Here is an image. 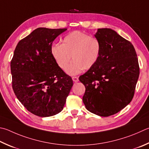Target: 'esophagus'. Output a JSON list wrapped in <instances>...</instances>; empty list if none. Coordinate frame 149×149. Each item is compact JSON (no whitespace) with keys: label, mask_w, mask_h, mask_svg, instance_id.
Wrapping results in <instances>:
<instances>
[{"label":"esophagus","mask_w":149,"mask_h":149,"mask_svg":"<svg viewBox=\"0 0 149 149\" xmlns=\"http://www.w3.org/2000/svg\"><path fill=\"white\" fill-rule=\"evenodd\" d=\"M72 80L74 81V82L77 83L79 81V78H78L77 77H72Z\"/></svg>","instance_id":"1"}]
</instances>
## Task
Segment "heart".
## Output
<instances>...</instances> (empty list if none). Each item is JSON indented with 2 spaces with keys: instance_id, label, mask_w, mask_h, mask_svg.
I'll return each instance as SVG.
<instances>
[{
  "instance_id": "heart-1",
  "label": "heart",
  "mask_w": 149,
  "mask_h": 149,
  "mask_svg": "<svg viewBox=\"0 0 149 149\" xmlns=\"http://www.w3.org/2000/svg\"><path fill=\"white\" fill-rule=\"evenodd\" d=\"M100 51L98 39L77 31L67 34L62 44H54L51 47V55L61 70L67 68L72 56L74 61L66 71L71 75L93 68L98 60Z\"/></svg>"
}]
</instances>
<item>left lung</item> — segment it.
<instances>
[{
	"label": "left lung",
	"instance_id": "8db88e82",
	"mask_svg": "<svg viewBox=\"0 0 149 149\" xmlns=\"http://www.w3.org/2000/svg\"><path fill=\"white\" fill-rule=\"evenodd\" d=\"M101 45L97 63L79 79L85 86L83 102L86 109L109 117L128 105L139 75L138 59L130 42L111 29L94 34Z\"/></svg>",
	"mask_w": 149,
	"mask_h": 149
}]
</instances>
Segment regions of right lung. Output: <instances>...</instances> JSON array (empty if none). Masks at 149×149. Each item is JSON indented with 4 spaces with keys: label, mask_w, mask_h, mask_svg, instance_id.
Segmentation results:
<instances>
[{
    "label": "right lung",
    "mask_w": 149,
    "mask_h": 149,
    "mask_svg": "<svg viewBox=\"0 0 149 149\" xmlns=\"http://www.w3.org/2000/svg\"><path fill=\"white\" fill-rule=\"evenodd\" d=\"M67 29L38 28L15 47L11 61L12 87L29 111L41 117L63 109L73 81L59 68L51 53L54 40Z\"/></svg>",
    "instance_id": "right-lung-1"
}]
</instances>
